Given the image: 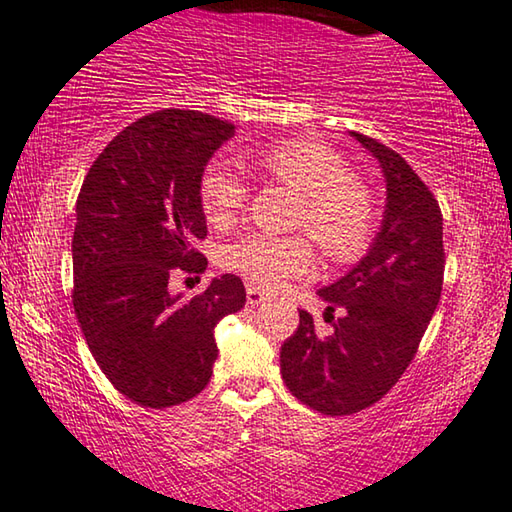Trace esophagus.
Instances as JSON below:
<instances>
[{
  "label": "esophagus",
  "instance_id": "34e87169",
  "mask_svg": "<svg viewBox=\"0 0 512 512\" xmlns=\"http://www.w3.org/2000/svg\"><path fill=\"white\" fill-rule=\"evenodd\" d=\"M265 300H267V295L263 293L261 288L247 286V304H249V306H258V304H263Z\"/></svg>",
  "mask_w": 512,
  "mask_h": 512
}]
</instances>
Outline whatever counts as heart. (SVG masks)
Instances as JSON below:
<instances>
[{
    "label": "heart",
    "mask_w": 512,
    "mask_h": 512,
    "mask_svg": "<svg viewBox=\"0 0 512 512\" xmlns=\"http://www.w3.org/2000/svg\"><path fill=\"white\" fill-rule=\"evenodd\" d=\"M256 169L302 194L297 224L311 233L334 261L364 254L377 224L375 196L350 164L325 144L281 141L254 155ZM247 203V185L229 164L212 160L199 176V206L215 229H226ZM222 265L261 288L302 277L313 265L311 242L302 235L247 233L222 251Z\"/></svg>",
    "instance_id": "obj_1"
}]
</instances>
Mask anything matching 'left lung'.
Returning <instances> with one entry per match:
<instances>
[{
	"instance_id": "8db88e82",
	"label": "left lung",
	"mask_w": 512,
	"mask_h": 512,
	"mask_svg": "<svg viewBox=\"0 0 512 512\" xmlns=\"http://www.w3.org/2000/svg\"><path fill=\"white\" fill-rule=\"evenodd\" d=\"M382 167L387 206L371 249L352 270L318 290L334 334L320 338L311 313L281 345V375L297 400L329 416L377 403L416 355L444 281L442 210L396 151L350 132ZM343 305L346 316L333 322Z\"/></svg>"
}]
</instances>
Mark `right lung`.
Here are the masks:
<instances>
[{"mask_svg":"<svg viewBox=\"0 0 512 512\" xmlns=\"http://www.w3.org/2000/svg\"><path fill=\"white\" fill-rule=\"evenodd\" d=\"M233 123L162 109L109 141L77 196L73 306L100 371L132 403L162 410L206 389L215 327L247 302L235 274L192 300L169 293L176 274H201L208 235L199 176Z\"/></svg>","mask_w":512,"mask_h":512,"instance_id":"right-lung-1","label":"right lung"}]
</instances>
